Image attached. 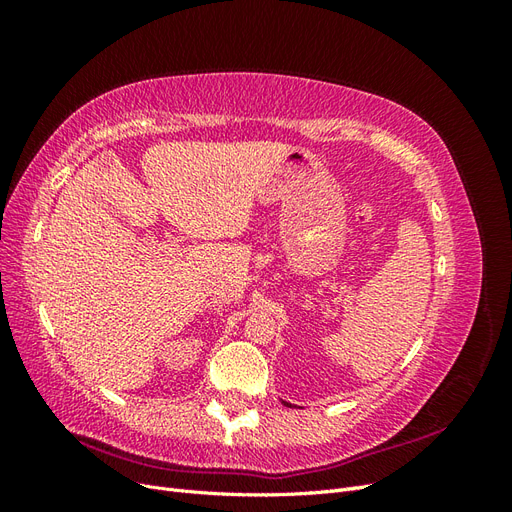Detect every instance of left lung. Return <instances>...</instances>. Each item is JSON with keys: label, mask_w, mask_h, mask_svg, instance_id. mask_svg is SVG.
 <instances>
[{"label": "left lung", "mask_w": 512, "mask_h": 512, "mask_svg": "<svg viewBox=\"0 0 512 512\" xmlns=\"http://www.w3.org/2000/svg\"><path fill=\"white\" fill-rule=\"evenodd\" d=\"M282 404H284V406H288V408H290V404H286V401H282Z\"/></svg>", "instance_id": "left-lung-1"}]
</instances>
